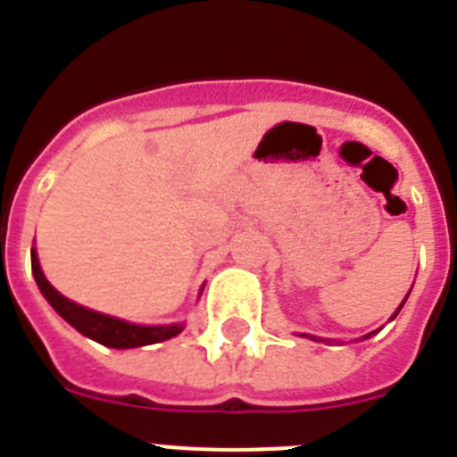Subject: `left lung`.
I'll return each mask as SVG.
<instances>
[{
  "mask_svg": "<svg viewBox=\"0 0 457 457\" xmlns=\"http://www.w3.org/2000/svg\"><path fill=\"white\" fill-rule=\"evenodd\" d=\"M407 295H410V293H407ZM405 300H407V297H405ZM405 300H403V304H405ZM403 304H401V306H398V309H395V313H394V316H391V320H394V318H395V316H398V311H401V309H403ZM369 337H370V334H369ZM369 337H364V338H369ZM311 338H313V337H311ZM313 341H316V338H313Z\"/></svg>",
  "mask_w": 457,
  "mask_h": 457,
  "instance_id": "obj_1",
  "label": "left lung"
}]
</instances>
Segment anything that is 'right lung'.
<instances>
[{
    "mask_svg": "<svg viewBox=\"0 0 457 457\" xmlns=\"http://www.w3.org/2000/svg\"><path fill=\"white\" fill-rule=\"evenodd\" d=\"M31 272H34L36 284H38L40 293L52 304V309L78 329L84 337L93 338V341L103 343L107 348L116 350H128V348H139V345H151V343L167 341L173 338L176 334L183 332V322H173V325H132L128 320H119V318L104 316L98 311H91L87 306H79L63 297L54 286L50 284L40 270L38 256L36 249H31Z\"/></svg>",
    "mask_w": 457,
    "mask_h": 457,
    "instance_id": "add662e5",
    "label": "right lung"
}]
</instances>
